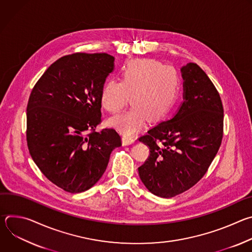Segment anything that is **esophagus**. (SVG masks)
<instances>
[{
    "label": "esophagus",
    "mask_w": 252,
    "mask_h": 252,
    "mask_svg": "<svg viewBox=\"0 0 252 252\" xmlns=\"http://www.w3.org/2000/svg\"><path fill=\"white\" fill-rule=\"evenodd\" d=\"M134 141H135V138L133 136H126V135L123 136V145L124 146L131 145V143H133Z\"/></svg>",
    "instance_id": "obj_1"
}]
</instances>
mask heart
Listing matches in <instances>:
<instances>
[{"label":"heart","mask_w":252,"mask_h":252,"mask_svg":"<svg viewBox=\"0 0 252 252\" xmlns=\"http://www.w3.org/2000/svg\"><path fill=\"white\" fill-rule=\"evenodd\" d=\"M121 83L106 82L100 93V103L110 113H118L127 104L132 109L107 120L106 125L131 135L147 124L162 120L172 109L181 89L178 71L152 59L128 62L121 69Z\"/></svg>","instance_id":"heart-1"}]
</instances>
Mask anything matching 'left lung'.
<instances>
[{
  "label": "left lung",
  "instance_id": "left-lung-1",
  "mask_svg": "<svg viewBox=\"0 0 252 252\" xmlns=\"http://www.w3.org/2000/svg\"><path fill=\"white\" fill-rule=\"evenodd\" d=\"M181 70L184 101L179 109L138 138L151 153L138 167L139 177L152 193L163 198L183 193L199 181L223 135V106L218 90L196 63H189Z\"/></svg>",
  "mask_w": 252,
  "mask_h": 252
}]
</instances>
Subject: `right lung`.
I'll list each match as a JSON object with an SVG mask.
<instances>
[{
    "instance_id": "add662e5",
    "label": "right lung",
    "mask_w": 252,
    "mask_h": 252,
    "mask_svg": "<svg viewBox=\"0 0 252 252\" xmlns=\"http://www.w3.org/2000/svg\"><path fill=\"white\" fill-rule=\"evenodd\" d=\"M115 67L105 53L62 57L34 85L27 106L30 155L44 175L70 193L90 189L102 176L112 152L122 146L100 123V93Z\"/></svg>"
}]
</instances>
